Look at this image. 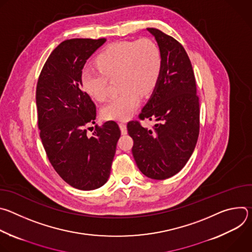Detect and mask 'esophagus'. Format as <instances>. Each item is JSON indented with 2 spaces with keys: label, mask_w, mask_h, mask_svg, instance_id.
<instances>
[{
  "label": "esophagus",
  "mask_w": 252,
  "mask_h": 252,
  "mask_svg": "<svg viewBox=\"0 0 252 252\" xmlns=\"http://www.w3.org/2000/svg\"><path fill=\"white\" fill-rule=\"evenodd\" d=\"M119 125H120V128H121V130H122V133H123V134H126V133H127L126 124L124 123V122H121Z\"/></svg>",
  "instance_id": "1"
}]
</instances>
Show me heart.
Instances as JSON below:
<instances>
[{"label": "heart", "instance_id": "obj_1", "mask_svg": "<svg viewBox=\"0 0 252 252\" xmlns=\"http://www.w3.org/2000/svg\"><path fill=\"white\" fill-rule=\"evenodd\" d=\"M98 69L85 67L81 83L92 97L102 100L109 94V83L118 79L122 91L102 106L106 120H126L139 104L140 96L150 94L157 86L162 68L158 45L151 39L120 41L106 47L96 58Z\"/></svg>", "mask_w": 252, "mask_h": 252}]
</instances>
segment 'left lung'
Masks as SVG:
<instances>
[{
  "label": "left lung",
  "mask_w": 252,
  "mask_h": 252,
  "mask_svg": "<svg viewBox=\"0 0 252 252\" xmlns=\"http://www.w3.org/2000/svg\"><path fill=\"white\" fill-rule=\"evenodd\" d=\"M161 51L162 68L157 88L138 115L156 120L153 129L138 121L127 123L132 156L139 170L153 179H166L186 165L199 134V97L191 62L183 47L163 32L148 28Z\"/></svg>",
  "instance_id": "left-lung-1"
}]
</instances>
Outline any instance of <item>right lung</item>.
<instances>
[{
	"label": "right lung",
	"mask_w": 252,
	"mask_h": 252,
	"mask_svg": "<svg viewBox=\"0 0 252 252\" xmlns=\"http://www.w3.org/2000/svg\"><path fill=\"white\" fill-rule=\"evenodd\" d=\"M105 39H70L50 55L39 76L35 102L38 126L47 157L58 174L70 187L93 190L109 179L119 125H95L92 136L87 125L95 124L96 107L83 90L82 69Z\"/></svg>",
	"instance_id": "obj_1"
}]
</instances>
